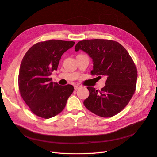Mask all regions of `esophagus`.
<instances>
[{
    "instance_id": "34e87169",
    "label": "esophagus",
    "mask_w": 157,
    "mask_h": 157,
    "mask_svg": "<svg viewBox=\"0 0 157 157\" xmlns=\"http://www.w3.org/2000/svg\"><path fill=\"white\" fill-rule=\"evenodd\" d=\"M80 87H81V86H79V85H75V86H74V89H75V90L79 89Z\"/></svg>"
}]
</instances>
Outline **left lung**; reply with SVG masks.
I'll list each match as a JSON object with an SVG mask.
<instances>
[{"instance_id":"obj_1","label":"left lung","mask_w":157,"mask_h":157,"mask_svg":"<svg viewBox=\"0 0 157 157\" xmlns=\"http://www.w3.org/2000/svg\"><path fill=\"white\" fill-rule=\"evenodd\" d=\"M81 49L92 58V75L107 78L100 91L87 87L89 96L83 101L90 112L104 118L118 114L128 104L135 92L137 70L128 52L121 44L106 39L79 41L75 52Z\"/></svg>"}]
</instances>
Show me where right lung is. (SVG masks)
Masks as SVG:
<instances>
[{
    "mask_svg": "<svg viewBox=\"0 0 157 157\" xmlns=\"http://www.w3.org/2000/svg\"><path fill=\"white\" fill-rule=\"evenodd\" d=\"M74 41L49 40L33 45L22 59L19 73V89L30 110L48 119L63 110L74 86H60L49 76L57 70L61 56L74 45Z\"/></svg>",
    "mask_w": 157,
    "mask_h": 157,
    "instance_id": "1",
    "label": "right lung"
}]
</instances>
